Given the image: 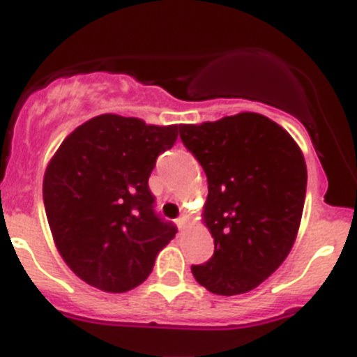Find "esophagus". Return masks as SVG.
<instances>
[{
	"label": "esophagus",
	"mask_w": 357,
	"mask_h": 357,
	"mask_svg": "<svg viewBox=\"0 0 357 357\" xmlns=\"http://www.w3.org/2000/svg\"><path fill=\"white\" fill-rule=\"evenodd\" d=\"M176 222H178L179 228H185V226H187L188 222H190V217H188L187 213H183V215L178 217V221H176Z\"/></svg>",
	"instance_id": "1"
}]
</instances>
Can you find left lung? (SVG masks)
<instances>
[{"mask_svg": "<svg viewBox=\"0 0 357 357\" xmlns=\"http://www.w3.org/2000/svg\"><path fill=\"white\" fill-rule=\"evenodd\" d=\"M179 138L208 181L204 222L213 255L192 266L210 293L255 289L277 271L302 221L307 167L289 132L257 113L179 126Z\"/></svg>", "mask_w": 357, "mask_h": 357, "instance_id": "8db88e82", "label": "left lung"}]
</instances>
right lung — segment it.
<instances>
[{"mask_svg":"<svg viewBox=\"0 0 357 357\" xmlns=\"http://www.w3.org/2000/svg\"><path fill=\"white\" fill-rule=\"evenodd\" d=\"M178 126L100 114L61 144L43 181L46 217L57 250L77 277L107 293H126L151 275L176 237L154 210L149 188Z\"/></svg>","mask_w":357,"mask_h":357,"instance_id":"right-lung-1","label":"right lung"}]
</instances>
